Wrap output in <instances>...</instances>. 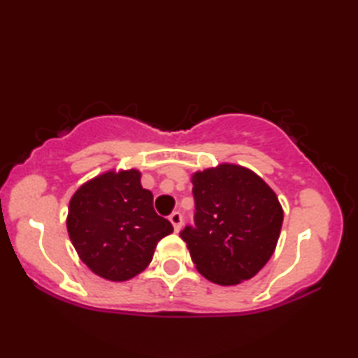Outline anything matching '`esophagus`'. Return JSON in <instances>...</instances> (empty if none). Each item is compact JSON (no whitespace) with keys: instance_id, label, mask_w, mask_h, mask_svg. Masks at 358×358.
<instances>
[{"instance_id":"1","label":"esophagus","mask_w":358,"mask_h":358,"mask_svg":"<svg viewBox=\"0 0 358 358\" xmlns=\"http://www.w3.org/2000/svg\"><path fill=\"white\" fill-rule=\"evenodd\" d=\"M169 221L172 222V226H173L175 230H180L181 222H183V215H181L180 211H173V213L169 216Z\"/></svg>"}]
</instances>
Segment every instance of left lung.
<instances>
[{"label": "left lung", "instance_id": "left-lung-1", "mask_svg": "<svg viewBox=\"0 0 358 358\" xmlns=\"http://www.w3.org/2000/svg\"><path fill=\"white\" fill-rule=\"evenodd\" d=\"M194 224L180 232L196 268L221 286L250 280L280 238L276 194L245 167L222 164L192 175Z\"/></svg>", "mask_w": 358, "mask_h": 358}]
</instances>
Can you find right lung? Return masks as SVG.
Here are the masks:
<instances>
[{
	"instance_id": "1",
	"label": "right lung",
	"mask_w": 358,
	"mask_h": 358,
	"mask_svg": "<svg viewBox=\"0 0 358 358\" xmlns=\"http://www.w3.org/2000/svg\"><path fill=\"white\" fill-rule=\"evenodd\" d=\"M68 232L90 270L126 281L147 268L157 241L173 232L153 208L137 171L107 172L83 185L69 203Z\"/></svg>"
}]
</instances>
